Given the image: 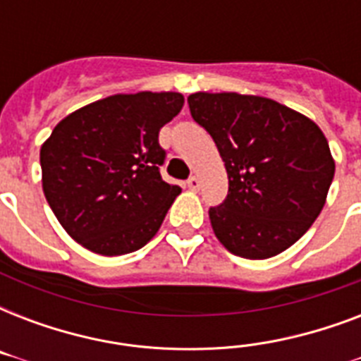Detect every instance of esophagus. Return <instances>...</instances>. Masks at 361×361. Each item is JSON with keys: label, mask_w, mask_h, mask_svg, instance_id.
I'll list each match as a JSON object with an SVG mask.
<instances>
[{"label": "esophagus", "mask_w": 361, "mask_h": 361, "mask_svg": "<svg viewBox=\"0 0 361 361\" xmlns=\"http://www.w3.org/2000/svg\"><path fill=\"white\" fill-rule=\"evenodd\" d=\"M187 187H189V189H192V191H197L198 187H200V181H198L197 176H191V178L187 180Z\"/></svg>", "instance_id": "obj_1"}]
</instances>
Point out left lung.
<instances>
[{
  "label": "left lung",
  "instance_id": "left-lung-1",
  "mask_svg": "<svg viewBox=\"0 0 361 361\" xmlns=\"http://www.w3.org/2000/svg\"><path fill=\"white\" fill-rule=\"evenodd\" d=\"M187 103L228 174L225 202L209 208L217 240L251 260L296 243L324 208L336 172L319 125L257 95L198 92Z\"/></svg>",
  "mask_w": 361,
  "mask_h": 361
}]
</instances>
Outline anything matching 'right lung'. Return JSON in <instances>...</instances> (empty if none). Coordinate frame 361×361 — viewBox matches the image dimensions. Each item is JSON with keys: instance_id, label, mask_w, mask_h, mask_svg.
<instances>
[{"instance_id": "right-lung-1", "label": "right lung", "mask_w": 361, "mask_h": 361, "mask_svg": "<svg viewBox=\"0 0 361 361\" xmlns=\"http://www.w3.org/2000/svg\"><path fill=\"white\" fill-rule=\"evenodd\" d=\"M176 92L120 93L76 110L41 147L42 191L67 234L118 257L157 234L181 192L161 178L159 130L180 114Z\"/></svg>"}]
</instances>
